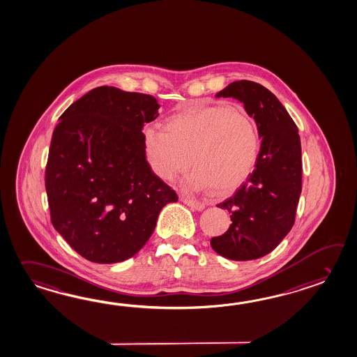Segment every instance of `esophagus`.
Here are the masks:
<instances>
[{
    "label": "esophagus",
    "instance_id": "1",
    "mask_svg": "<svg viewBox=\"0 0 357 357\" xmlns=\"http://www.w3.org/2000/svg\"><path fill=\"white\" fill-rule=\"evenodd\" d=\"M182 202H184L187 206H190L192 210H196V211H202L205 208V204L197 201V199H193V198L188 197V196H182L181 197Z\"/></svg>",
    "mask_w": 357,
    "mask_h": 357
}]
</instances>
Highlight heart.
<instances>
[{"label":"heart","mask_w":357,"mask_h":357,"mask_svg":"<svg viewBox=\"0 0 357 357\" xmlns=\"http://www.w3.org/2000/svg\"><path fill=\"white\" fill-rule=\"evenodd\" d=\"M260 147L254 119L227 105L185 106L164 120L162 130L143 132V152L152 173L170 182L190 162L195 169L183 184L193 190H236L252 173Z\"/></svg>","instance_id":"obj_1"}]
</instances>
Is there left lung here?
<instances>
[{"label": "left lung", "mask_w": 357, "mask_h": 357, "mask_svg": "<svg viewBox=\"0 0 357 357\" xmlns=\"http://www.w3.org/2000/svg\"><path fill=\"white\" fill-rule=\"evenodd\" d=\"M216 97H233L254 118L261 147L252 174L218 207L228 210L229 229L211 238L215 252L236 261L271 252L292 229L302 190L301 139L284 106L251 80L230 83Z\"/></svg>", "instance_id": "obj_1"}]
</instances>
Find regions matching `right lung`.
<instances>
[{"label":"right lung","mask_w":357,"mask_h":357,"mask_svg":"<svg viewBox=\"0 0 357 357\" xmlns=\"http://www.w3.org/2000/svg\"><path fill=\"white\" fill-rule=\"evenodd\" d=\"M159 109L152 96L102 86L72 103L56 126L46 167L51 222L89 261L135 256L162 207L178 201L143 152V126Z\"/></svg>","instance_id":"1"}]
</instances>
